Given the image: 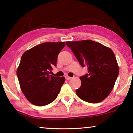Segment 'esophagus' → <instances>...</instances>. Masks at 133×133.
<instances>
[{"mask_svg":"<svg viewBox=\"0 0 133 133\" xmlns=\"http://www.w3.org/2000/svg\"><path fill=\"white\" fill-rule=\"evenodd\" d=\"M65 78H66V79H67V80H69V79H70L72 78H71V77H70V76H67V75H66V76H65Z\"/></svg>","mask_w":133,"mask_h":133,"instance_id":"1","label":"esophagus"}]
</instances>
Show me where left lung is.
I'll list each match as a JSON object with an SVG mask.
<instances>
[{"instance_id":"1","label":"left lung","mask_w":133,"mask_h":133,"mask_svg":"<svg viewBox=\"0 0 133 133\" xmlns=\"http://www.w3.org/2000/svg\"><path fill=\"white\" fill-rule=\"evenodd\" d=\"M82 67L88 73L81 76V86L76 90L79 98L97 103L108 97L119 74L117 61L112 50L91 40L66 42Z\"/></svg>"}]
</instances>
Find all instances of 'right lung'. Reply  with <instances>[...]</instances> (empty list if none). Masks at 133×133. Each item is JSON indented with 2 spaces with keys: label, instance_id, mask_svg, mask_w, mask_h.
I'll return each mask as SVG.
<instances>
[{
  "label": "right lung",
  "instance_id": "right-lung-1",
  "mask_svg": "<svg viewBox=\"0 0 133 133\" xmlns=\"http://www.w3.org/2000/svg\"><path fill=\"white\" fill-rule=\"evenodd\" d=\"M65 45L64 42H45L21 57L17 75L21 91L33 104L45 106L57 97L65 78L51 76L49 72L57 66V57Z\"/></svg>",
  "mask_w": 133,
  "mask_h": 133
}]
</instances>
